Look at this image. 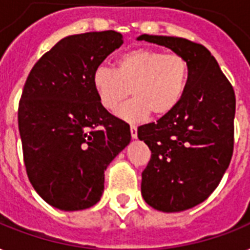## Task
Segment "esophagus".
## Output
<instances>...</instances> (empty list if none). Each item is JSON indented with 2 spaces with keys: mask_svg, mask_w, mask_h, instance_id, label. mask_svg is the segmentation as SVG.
Returning a JSON list of instances; mask_svg holds the SVG:
<instances>
[{
  "mask_svg": "<svg viewBox=\"0 0 250 250\" xmlns=\"http://www.w3.org/2000/svg\"><path fill=\"white\" fill-rule=\"evenodd\" d=\"M131 136H132V139H136V137H137V128H136V125H131Z\"/></svg>",
  "mask_w": 250,
  "mask_h": 250,
  "instance_id": "esophagus-1",
  "label": "esophagus"
}]
</instances>
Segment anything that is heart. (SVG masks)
<instances>
[{"label": "heart", "instance_id": "b5f03b06", "mask_svg": "<svg viewBox=\"0 0 250 250\" xmlns=\"http://www.w3.org/2000/svg\"><path fill=\"white\" fill-rule=\"evenodd\" d=\"M189 63L179 53L136 48L118 57L115 70L98 66L92 85L102 107L115 111L132 94L133 100L118 110L128 122H140L150 113L162 118L182 101L189 82Z\"/></svg>", "mask_w": 250, "mask_h": 250}]
</instances>
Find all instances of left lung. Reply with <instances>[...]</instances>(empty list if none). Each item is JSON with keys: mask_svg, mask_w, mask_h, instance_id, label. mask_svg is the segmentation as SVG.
Here are the masks:
<instances>
[{"mask_svg": "<svg viewBox=\"0 0 250 250\" xmlns=\"http://www.w3.org/2000/svg\"><path fill=\"white\" fill-rule=\"evenodd\" d=\"M189 63V82L178 107L137 136L152 150L143 171L145 202L165 213L190 209L213 193L233 152L235 92L211 53L201 44L172 36L141 35Z\"/></svg>", "mask_w": 250, "mask_h": 250, "instance_id": "obj_1", "label": "left lung"}]
</instances>
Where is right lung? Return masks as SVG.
<instances>
[{
	"mask_svg": "<svg viewBox=\"0 0 250 250\" xmlns=\"http://www.w3.org/2000/svg\"><path fill=\"white\" fill-rule=\"evenodd\" d=\"M123 44L115 31L72 35L33 66L18 109L25 170L35 190L64 211L96 205L105 170L129 144V125L102 107L94 70Z\"/></svg>",
	"mask_w": 250,
	"mask_h": 250,
	"instance_id": "right-lung-1",
	"label": "right lung"
}]
</instances>
